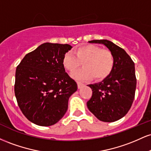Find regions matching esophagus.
Wrapping results in <instances>:
<instances>
[{
  "label": "esophagus",
  "instance_id": "1",
  "mask_svg": "<svg viewBox=\"0 0 151 151\" xmlns=\"http://www.w3.org/2000/svg\"><path fill=\"white\" fill-rule=\"evenodd\" d=\"M84 84H82V83H81V82H79V81H78V82H77L78 89H81V88L82 87V86H84Z\"/></svg>",
  "mask_w": 151,
  "mask_h": 151
}]
</instances>
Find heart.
<instances>
[{"mask_svg": "<svg viewBox=\"0 0 151 151\" xmlns=\"http://www.w3.org/2000/svg\"><path fill=\"white\" fill-rule=\"evenodd\" d=\"M74 52L64 54L62 62L63 67L70 72L77 70L82 63L84 68L72 74L77 80L86 81L93 77L95 80H104L113 72L115 59L109 50L94 45H86L79 47Z\"/></svg>", "mask_w": 151, "mask_h": 151, "instance_id": "b5f03b06", "label": "heart"}]
</instances>
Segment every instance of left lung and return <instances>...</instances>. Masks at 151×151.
I'll return each mask as SVG.
<instances>
[{
  "label": "left lung",
  "instance_id": "8db88e82",
  "mask_svg": "<svg viewBox=\"0 0 151 151\" xmlns=\"http://www.w3.org/2000/svg\"><path fill=\"white\" fill-rule=\"evenodd\" d=\"M90 43L103 44L115 59L112 73L96 84H89L92 96L86 103L99 120L114 122L128 113L135 98L136 77L134 62L124 49L107 40H94Z\"/></svg>",
  "mask_w": 151,
  "mask_h": 151
}]
</instances>
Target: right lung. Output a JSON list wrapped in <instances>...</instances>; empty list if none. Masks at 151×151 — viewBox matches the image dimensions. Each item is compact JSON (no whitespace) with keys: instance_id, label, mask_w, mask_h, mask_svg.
<instances>
[{"instance_id":"1","label":"right lung","mask_w":151,"mask_h":151,"mask_svg":"<svg viewBox=\"0 0 151 151\" xmlns=\"http://www.w3.org/2000/svg\"><path fill=\"white\" fill-rule=\"evenodd\" d=\"M67 44L45 42L27 53L15 72V95L24 116L38 126L54 125L64 116L77 84L62 65Z\"/></svg>"}]
</instances>
